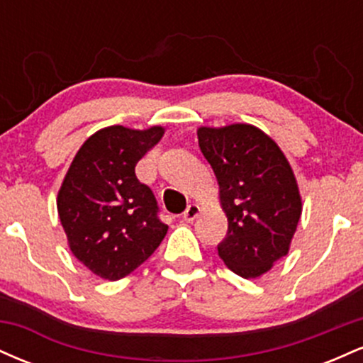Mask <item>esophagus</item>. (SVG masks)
<instances>
[{
  "instance_id": "obj_1",
  "label": "esophagus",
  "mask_w": 363,
  "mask_h": 363,
  "mask_svg": "<svg viewBox=\"0 0 363 363\" xmlns=\"http://www.w3.org/2000/svg\"><path fill=\"white\" fill-rule=\"evenodd\" d=\"M199 215V206L198 205H189L186 208V211H184V215H182V218L186 220V222H193V220L196 218V216Z\"/></svg>"
}]
</instances>
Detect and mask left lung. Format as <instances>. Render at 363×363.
<instances>
[{"label": "left lung", "instance_id": "obj_1", "mask_svg": "<svg viewBox=\"0 0 363 363\" xmlns=\"http://www.w3.org/2000/svg\"><path fill=\"white\" fill-rule=\"evenodd\" d=\"M201 153L213 169L228 230L218 256L242 278H257L289 254L302 213L289 160L252 124L199 128Z\"/></svg>", "mask_w": 363, "mask_h": 363}]
</instances>
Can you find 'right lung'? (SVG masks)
Masks as SVG:
<instances>
[{
	"label": "right lung",
	"mask_w": 363,
	"mask_h": 363,
	"mask_svg": "<svg viewBox=\"0 0 363 363\" xmlns=\"http://www.w3.org/2000/svg\"><path fill=\"white\" fill-rule=\"evenodd\" d=\"M165 129L109 126L94 133L74 155L57 213L78 261L104 280H121L155 252L167 234L157 199L135 174L141 157Z\"/></svg>",
	"instance_id": "1"
}]
</instances>
